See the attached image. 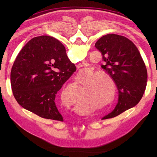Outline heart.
<instances>
[{
    "label": "heart",
    "instance_id": "obj_1",
    "mask_svg": "<svg viewBox=\"0 0 157 157\" xmlns=\"http://www.w3.org/2000/svg\"><path fill=\"white\" fill-rule=\"evenodd\" d=\"M84 70H82L79 74H82ZM77 83L79 86H82V100H79V95L74 97L75 107L81 110L86 107L84 102H88L94 105L95 109L107 107L115 100L116 96V85L113 78L108 73L103 71H95L91 68L87 70L85 75L78 79ZM73 86L70 84L68 87ZM76 91L78 88L75 87ZM68 102L70 100L68 99Z\"/></svg>",
    "mask_w": 157,
    "mask_h": 157
}]
</instances>
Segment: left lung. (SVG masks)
<instances>
[{"instance_id": "1", "label": "left lung", "mask_w": 157, "mask_h": 157, "mask_svg": "<svg viewBox=\"0 0 157 157\" xmlns=\"http://www.w3.org/2000/svg\"><path fill=\"white\" fill-rule=\"evenodd\" d=\"M95 46L102 55L101 67L113 78L118 90L115 109L102 119L113 118L141 100L147 85V69L136 46L125 36L107 34Z\"/></svg>"}]
</instances>
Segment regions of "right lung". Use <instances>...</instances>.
Wrapping results in <instances>:
<instances>
[{"label": "right lung", "mask_w": 157, "mask_h": 157, "mask_svg": "<svg viewBox=\"0 0 157 157\" xmlns=\"http://www.w3.org/2000/svg\"><path fill=\"white\" fill-rule=\"evenodd\" d=\"M75 71L59 40L49 36L34 37L21 49L12 66L13 95L21 107L36 115L63 121L55 96Z\"/></svg>", "instance_id": "right-lung-1"}]
</instances>
